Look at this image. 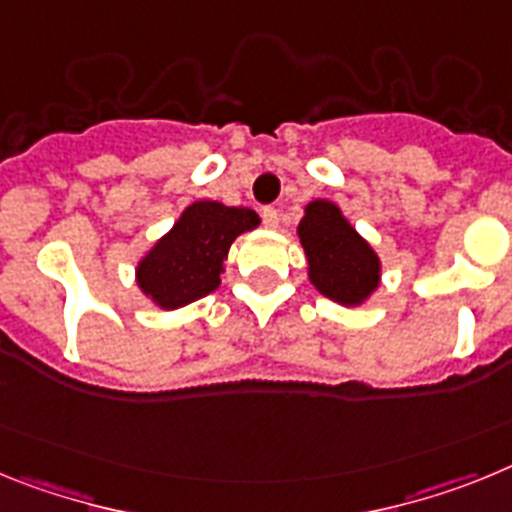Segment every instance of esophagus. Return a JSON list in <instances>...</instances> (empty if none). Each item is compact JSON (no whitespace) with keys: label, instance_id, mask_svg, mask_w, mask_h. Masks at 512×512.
<instances>
[{"label":"esophagus","instance_id":"1","mask_svg":"<svg viewBox=\"0 0 512 512\" xmlns=\"http://www.w3.org/2000/svg\"><path fill=\"white\" fill-rule=\"evenodd\" d=\"M262 224L268 226V229H278V211L275 208H262Z\"/></svg>","mask_w":512,"mask_h":512}]
</instances>
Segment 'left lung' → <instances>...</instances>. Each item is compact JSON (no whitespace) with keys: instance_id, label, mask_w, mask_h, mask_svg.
I'll list each match as a JSON object with an SVG mask.
<instances>
[{"instance_id":"obj_1","label":"left lung","mask_w":512,"mask_h":512,"mask_svg":"<svg viewBox=\"0 0 512 512\" xmlns=\"http://www.w3.org/2000/svg\"><path fill=\"white\" fill-rule=\"evenodd\" d=\"M306 255L309 283L342 306H363L381 286V257L358 234L337 203H306L296 226Z\"/></svg>"}]
</instances>
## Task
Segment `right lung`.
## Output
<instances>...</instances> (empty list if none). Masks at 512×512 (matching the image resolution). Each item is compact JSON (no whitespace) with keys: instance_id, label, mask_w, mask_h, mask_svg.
I'll use <instances>...</instances> for the list:
<instances>
[{"instance_id":"add662e5","label":"right lung","mask_w":512,"mask_h":512,"mask_svg":"<svg viewBox=\"0 0 512 512\" xmlns=\"http://www.w3.org/2000/svg\"><path fill=\"white\" fill-rule=\"evenodd\" d=\"M260 226L252 208L195 201L136 262V286L157 309L175 311L221 286L234 239Z\"/></svg>"}]
</instances>
